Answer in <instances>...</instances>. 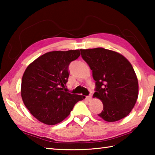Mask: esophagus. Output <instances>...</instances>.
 <instances>
[{
	"instance_id": "1",
	"label": "esophagus",
	"mask_w": 155,
	"mask_h": 155,
	"mask_svg": "<svg viewBox=\"0 0 155 155\" xmlns=\"http://www.w3.org/2000/svg\"><path fill=\"white\" fill-rule=\"evenodd\" d=\"M86 99L87 100V101H90L91 100V95H90V96H87L86 97Z\"/></svg>"
}]
</instances>
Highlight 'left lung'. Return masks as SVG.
<instances>
[{"mask_svg": "<svg viewBox=\"0 0 155 155\" xmlns=\"http://www.w3.org/2000/svg\"><path fill=\"white\" fill-rule=\"evenodd\" d=\"M82 58L96 81L94 98L101 100L103 110L98 115L113 122L130 114L138 98V80L128 60L118 52L96 48L81 49Z\"/></svg>", "mask_w": 155, "mask_h": 155, "instance_id": "1", "label": "left lung"}]
</instances>
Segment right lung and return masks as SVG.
<instances>
[{
  "instance_id": "obj_1",
  "label": "right lung",
  "mask_w": 155,
  "mask_h": 155,
  "mask_svg": "<svg viewBox=\"0 0 155 155\" xmlns=\"http://www.w3.org/2000/svg\"><path fill=\"white\" fill-rule=\"evenodd\" d=\"M80 56V50L51 51L28 65L21 83L25 107L39 121L54 125L65 120L84 96L64 91L69 77L70 62Z\"/></svg>"
}]
</instances>
